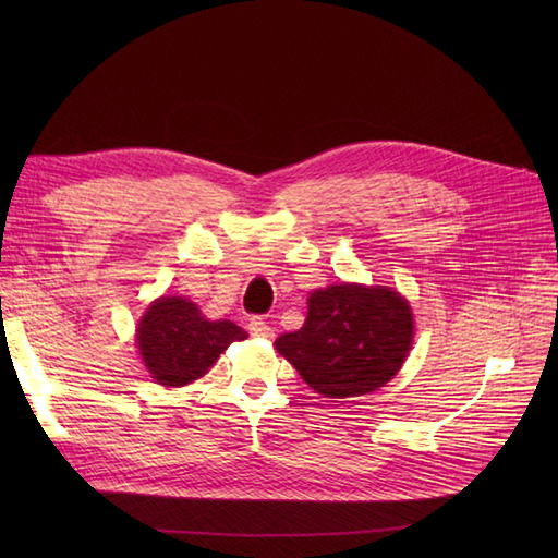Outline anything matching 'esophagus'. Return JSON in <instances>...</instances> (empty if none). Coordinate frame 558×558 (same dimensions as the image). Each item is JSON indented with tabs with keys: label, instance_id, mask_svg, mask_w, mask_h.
Here are the masks:
<instances>
[{
	"label": "esophagus",
	"instance_id": "1",
	"mask_svg": "<svg viewBox=\"0 0 558 558\" xmlns=\"http://www.w3.org/2000/svg\"><path fill=\"white\" fill-rule=\"evenodd\" d=\"M248 332L253 337H269V335H272V328L267 326V320L263 316H253L248 320Z\"/></svg>",
	"mask_w": 558,
	"mask_h": 558
}]
</instances>
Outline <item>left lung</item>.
<instances>
[{"label":"left lung","mask_w":558,"mask_h":558,"mask_svg":"<svg viewBox=\"0 0 558 558\" xmlns=\"http://www.w3.org/2000/svg\"><path fill=\"white\" fill-rule=\"evenodd\" d=\"M307 305L305 326L275 344L316 393L353 398L393 379L414 337L412 310L396 291L337 283Z\"/></svg>","instance_id":"1"}]
</instances>
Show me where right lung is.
<instances>
[{"label":"right lung","instance_id":"1","mask_svg":"<svg viewBox=\"0 0 558 558\" xmlns=\"http://www.w3.org/2000/svg\"><path fill=\"white\" fill-rule=\"evenodd\" d=\"M246 332L232 320H209L185 298H160L140 320L137 344L148 373L162 386L199 379Z\"/></svg>","mask_w":558,"mask_h":558}]
</instances>
